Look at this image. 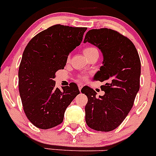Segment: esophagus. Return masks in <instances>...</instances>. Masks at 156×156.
I'll return each mask as SVG.
<instances>
[{
  "mask_svg": "<svg viewBox=\"0 0 156 156\" xmlns=\"http://www.w3.org/2000/svg\"><path fill=\"white\" fill-rule=\"evenodd\" d=\"M78 87H79V90H80V91L81 90V89H82V87H83V84L82 83H78Z\"/></svg>",
  "mask_w": 156,
  "mask_h": 156,
  "instance_id": "34e87169",
  "label": "esophagus"
}]
</instances>
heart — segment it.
Returning <instances> with one entry per match:
<instances>
[{"instance_id":"1","label":"heart","mask_w":156,"mask_h":156,"mask_svg":"<svg viewBox=\"0 0 156 156\" xmlns=\"http://www.w3.org/2000/svg\"><path fill=\"white\" fill-rule=\"evenodd\" d=\"M96 51H98V50L95 48H94V47H87V48H85L84 49H83V54H84V55L86 56L87 58L91 55L92 54L94 53V52ZM80 79H83L84 76H80Z\"/></svg>"}]
</instances>
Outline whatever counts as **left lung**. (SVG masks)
<instances>
[{
  "instance_id": "obj_1",
  "label": "left lung",
  "mask_w": 156,
  "mask_h": 156,
  "mask_svg": "<svg viewBox=\"0 0 156 156\" xmlns=\"http://www.w3.org/2000/svg\"><path fill=\"white\" fill-rule=\"evenodd\" d=\"M83 42L98 47L104 58L94 79L105 83L101 87L105 94L98 98L87 86L81 90L88 98L86 122L98 131H111L122 123L133 107L140 88V58L132 41L111 29L89 30Z\"/></svg>"
}]
</instances>
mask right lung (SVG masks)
<instances>
[{"mask_svg":"<svg viewBox=\"0 0 156 156\" xmlns=\"http://www.w3.org/2000/svg\"><path fill=\"white\" fill-rule=\"evenodd\" d=\"M86 27L55 25L33 37L23 54L19 69V90L29 120L40 129L62 123L66 108L78 87H55V73L63 69L70 52L80 44Z\"/></svg>","mask_w":156,"mask_h":156,"instance_id":"1","label":"right lung"}]
</instances>
